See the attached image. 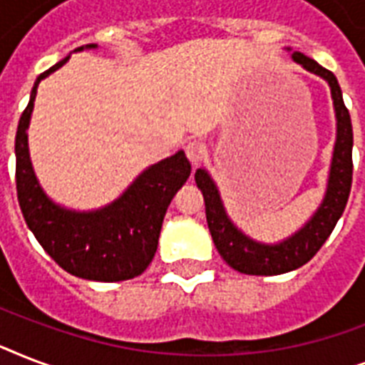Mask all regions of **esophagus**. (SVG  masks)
<instances>
[{"label":"esophagus","mask_w":365,"mask_h":365,"mask_svg":"<svg viewBox=\"0 0 365 365\" xmlns=\"http://www.w3.org/2000/svg\"><path fill=\"white\" fill-rule=\"evenodd\" d=\"M185 155H187L189 163L193 166H199L202 160H205L206 157V149L202 143L199 142H189L187 145H185Z\"/></svg>","instance_id":"obj_1"}]
</instances>
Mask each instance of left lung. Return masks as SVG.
<instances>
[{
	"label": "left lung",
	"mask_w": 365,
	"mask_h": 365,
	"mask_svg": "<svg viewBox=\"0 0 365 365\" xmlns=\"http://www.w3.org/2000/svg\"><path fill=\"white\" fill-rule=\"evenodd\" d=\"M292 53V48H286ZM292 60L303 70L322 77L328 83L335 111V143L329 165L328 183L322 202L318 205L303 227L282 239L280 242H259L244 233L229 217L223 206L222 195L214 178L206 168L195 172L197 187L202 191L206 205V222L217 252L229 267L244 274L272 277L299 269L312 259V255L322 248V244L334 231L335 223L343 216L352 183V125L349 110L343 102L337 77L312 58L301 53H292Z\"/></svg>",
	"instance_id": "obj_1"
}]
</instances>
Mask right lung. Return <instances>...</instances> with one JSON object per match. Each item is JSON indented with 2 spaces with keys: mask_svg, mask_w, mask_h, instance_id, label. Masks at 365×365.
Returning a JSON list of instances; mask_svg holds the SVG:
<instances>
[{
  "mask_svg": "<svg viewBox=\"0 0 365 365\" xmlns=\"http://www.w3.org/2000/svg\"><path fill=\"white\" fill-rule=\"evenodd\" d=\"M98 48L88 43L73 53ZM70 54L37 77L30 102L20 117L16 155V193L28 227L43 250L73 277L119 282L142 274L153 259L166 208L187 182L191 165L183 151L148 166L110 205L96 210H71L54 202L37 180L28 148V126L39 83L60 70Z\"/></svg>",
  "mask_w": 365,
  "mask_h": 365,
  "instance_id": "1",
  "label": "right lung"
}]
</instances>
